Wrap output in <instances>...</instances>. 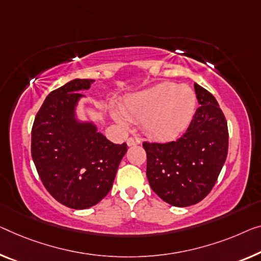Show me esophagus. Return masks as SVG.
<instances>
[{"label":"esophagus","mask_w":261,"mask_h":261,"mask_svg":"<svg viewBox=\"0 0 261 261\" xmlns=\"http://www.w3.org/2000/svg\"><path fill=\"white\" fill-rule=\"evenodd\" d=\"M127 145L132 146V145H138V144H141V139L137 138V137H130L127 139Z\"/></svg>","instance_id":"esophagus-1"}]
</instances>
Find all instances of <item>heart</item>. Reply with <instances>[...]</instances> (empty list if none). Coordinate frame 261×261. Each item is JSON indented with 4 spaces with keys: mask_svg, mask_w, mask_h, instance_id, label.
Here are the masks:
<instances>
[{
    "mask_svg": "<svg viewBox=\"0 0 261 261\" xmlns=\"http://www.w3.org/2000/svg\"><path fill=\"white\" fill-rule=\"evenodd\" d=\"M196 109L192 89L171 82L136 93L124 107V114L131 120L142 122L150 135L170 138L179 135L189 125ZM122 122V117L116 115Z\"/></svg>",
    "mask_w": 261,
    "mask_h": 261,
    "instance_id": "heart-1",
    "label": "heart"
}]
</instances>
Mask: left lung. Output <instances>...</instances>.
<instances>
[{
	"instance_id": "1",
	"label": "left lung",
	"mask_w": 261,
	"mask_h": 261,
	"mask_svg": "<svg viewBox=\"0 0 261 261\" xmlns=\"http://www.w3.org/2000/svg\"><path fill=\"white\" fill-rule=\"evenodd\" d=\"M200 107L176 141L144 142L146 177L153 192L178 207L203 200L215 186L227 157L228 129L217 99L194 83Z\"/></svg>"
}]
</instances>
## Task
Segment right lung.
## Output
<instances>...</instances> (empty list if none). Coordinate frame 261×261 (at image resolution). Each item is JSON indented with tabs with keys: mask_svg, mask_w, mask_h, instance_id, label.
<instances>
[{
	"mask_svg": "<svg viewBox=\"0 0 261 261\" xmlns=\"http://www.w3.org/2000/svg\"><path fill=\"white\" fill-rule=\"evenodd\" d=\"M91 80H73L46 96L31 129V157L44 188L58 203L83 210L98 204L114 184L125 143L109 141L75 107Z\"/></svg>",
	"mask_w": 261,
	"mask_h": 261,
	"instance_id": "add662e5",
	"label": "right lung"
}]
</instances>
